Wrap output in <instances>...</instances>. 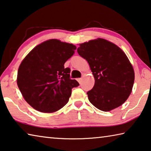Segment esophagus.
<instances>
[{
  "mask_svg": "<svg viewBox=\"0 0 151 151\" xmlns=\"http://www.w3.org/2000/svg\"><path fill=\"white\" fill-rule=\"evenodd\" d=\"M82 80H83L82 78H78V79H77L78 82L79 83H81V81H82Z\"/></svg>",
  "mask_w": 151,
  "mask_h": 151,
  "instance_id": "34e87169",
  "label": "esophagus"
}]
</instances>
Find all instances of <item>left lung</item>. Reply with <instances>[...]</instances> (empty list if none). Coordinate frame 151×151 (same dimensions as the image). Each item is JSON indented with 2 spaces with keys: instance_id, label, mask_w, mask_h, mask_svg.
Wrapping results in <instances>:
<instances>
[{
  "instance_id": "obj_1",
  "label": "left lung",
  "mask_w": 151,
  "mask_h": 151,
  "mask_svg": "<svg viewBox=\"0 0 151 151\" xmlns=\"http://www.w3.org/2000/svg\"><path fill=\"white\" fill-rule=\"evenodd\" d=\"M78 54L89 64L94 87L87 93L89 101L104 111L122 106L130 96L134 70L124 51L108 40L97 38L79 44Z\"/></svg>"
}]
</instances>
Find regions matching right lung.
<instances>
[{
    "label": "right lung",
    "mask_w": 151,
    "mask_h": 151,
    "mask_svg": "<svg viewBox=\"0 0 151 151\" xmlns=\"http://www.w3.org/2000/svg\"><path fill=\"white\" fill-rule=\"evenodd\" d=\"M73 44L46 40L31 50L20 64L17 83L23 97L33 109L53 113L65 106L72 88L79 85L70 79V69L64 64L75 53Z\"/></svg>",
    "instance_id": "right-lung-1"
}]
</instances>
